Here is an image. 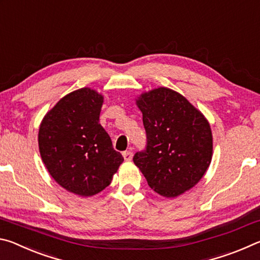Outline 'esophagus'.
Masks as SVG:
<instances>
[{"label":"esophagus","mask_w":260,"mask_h":260,"mask_svg":"<svg viewBox=\"0 0 260 260\" xmlns=\"http://www.w3.org/2000/svg\"><path fill=\"white\" fill-rule=\"evenodd\" d=\"M122 156H124L126 161H131L132 158H133V152L129 151V150H127V151L122 152Z\"/></svg>","instance_id":"1"}]
</instances>
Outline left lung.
Masks as SVG:
<instances>
[{
  "instance_id": "8db88e82",
  "label": "left lung",
  "mask_w": 260,
  "mask_h": 260,
  "mask_svg": "<svg viewBox=\"0 0 260 260\" xmlns=\"http://www.w3.org/2000/svg\"><path fill=\"white\" fill-rule=\"evenodd\" d=\"M147 134L144 150L133 157L149 187L175 197L200 181L212 158V133L208 120L186 98L157 88L136 101Z\"/></svg>"
}]
</instances>
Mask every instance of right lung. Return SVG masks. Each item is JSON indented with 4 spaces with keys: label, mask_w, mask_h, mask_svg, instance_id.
<instances>
[{
    "label": "right lung",
    "mask_w": 260,
    "mask_h": 260,
    "mask_svg": "<svg viewBox=\"0 0 260 260\" xmlns=\"http://www.w3.org/2000/svg\"><path fill=\"white\" fill-rule=\"evenodd\" d=\"M102 104V95L90 88L72 91L46 114L39 129V149L48 172L80 196L107 188L124 161L100 124Z\"/></svg>",
    "instance_id": "add662e5"
}]
</instances>
